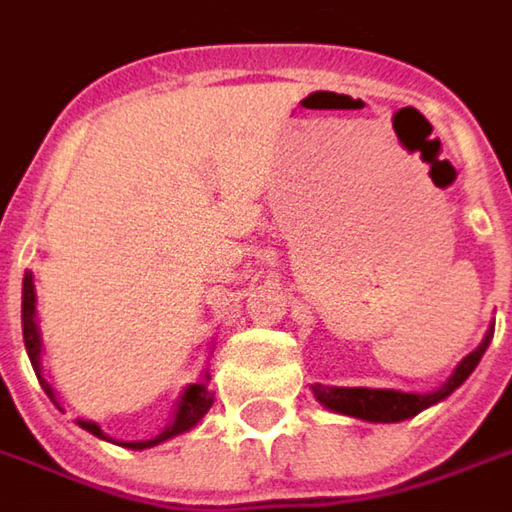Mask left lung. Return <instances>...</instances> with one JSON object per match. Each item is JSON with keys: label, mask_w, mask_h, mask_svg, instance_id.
I'll list each match as a JSON object with an SVG mask.
<instances>
[{"label": "left lung", "mask_w": 512, "mask_h": 512, "mask_svg": "<svg viewBox=\"0 0 512 512\" xmlns=\"http://www.w3.org/2000/svg\"><path fill=\"white\" fill-rule=\"evenodd\" d=\"M493 342V324L484 333L481 345L472 353H466L464 359L455 365V371L449 379L429 391V394H417V391H394V388H339V385H313V394L324 408L336 411V414H347L356 420H368V423H400L408 420L429 406H437L440 400H446L455 388H461L469 374L478 368L481 356L487 353V347Z\"/></svg>", "instance_id": "left-lung-1"}]
</instances>
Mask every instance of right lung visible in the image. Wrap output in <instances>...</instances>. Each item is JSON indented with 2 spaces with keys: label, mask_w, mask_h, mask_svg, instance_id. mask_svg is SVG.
Returning <instances> with one entry per match:
<instances>
[{
  "label": "right lung",
  "mask_w": 512,
  "mask_h": 512,
  "mask_svg": "<svg viewBox=\"0 0 512 512\" xmlns=\"http://www.w3.org/2000/svg\"><path fill=\"white\" fill-rule=\"evenodd\" d=\"M22 339H25V350H28L31 368H34V374L40 379L43 391L48 394V400L60 408V403H57V391L48 385V379L43 376V336H40V324H37V289H34V275H31V272H25V278H22ZM208 379H211V376L205 371L199 382H191V385L182 388V394H179V400H176V408H173L170 423H167L159 435L150 437V440H112L95 420H75V423L80 429H86L89 435L101 437V440H112V443H118V446H127V449H150V446H159V443H165L170 437L191 432L196 423L208 414V408L214 406V394L208 391Z\"/></svg>",
  "instance_id": "add662e5"
}]
</instances>
